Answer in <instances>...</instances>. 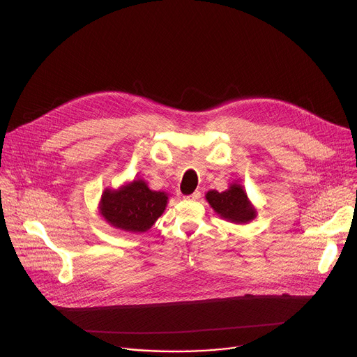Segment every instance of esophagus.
Instances as JSON below:
<instances>
[{
    "label": "esophagus",
    "mask_w": 357,
    "mask_h": 357,
    "mask_svg": "<svg viewBox=\"0 0 357 357\" xmlns=\"http://www.w3.org/2000/svg\"><path fill=\"white\" fill-rule=\"evenodd\" d=\"M199 197H200V192L199 190H195L192 195L185 196V199H189V200H197Z\"/></svg>",
    "instance_id": "1"
}]
</instances>
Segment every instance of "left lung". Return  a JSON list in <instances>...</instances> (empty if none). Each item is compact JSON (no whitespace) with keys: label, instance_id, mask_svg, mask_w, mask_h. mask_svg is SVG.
Listing matches in <instances>:
<instances>
[{"label":"left lung","instance_id":"8db88e82","mask_svg":"<svg viewBox=\"0 0 357 357\" xmlns=\"http://www.w3.org/2000/svg\"><path fill=\"white\" fill-rule=\"evenodd\" d=\"M206 199L222 218L230 222L247 223L256 218V211L250 205L243 188L237 183L225 192L211 190L206 193Z\"/></svg>","mask_w":357,"mask_h":357}]
</instances>
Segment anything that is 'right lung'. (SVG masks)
<instances>
[{"label": "right lung", "mask_w": 357, "mask_h": 357, "mask_svg": "<svg viewBox=\"0 0 357 357\" xmlns=\"http://www.w3.org/2000/svg\"><path fill=\"white\" fill-rule=\"evenodd\" d=\"M168 196L151 190L145 182L134 181L119 190H106L101 197L100 211L114 227L142 233L162 215Z\"/></svg>", "instance_id": "add662e5"}]
</instances>
